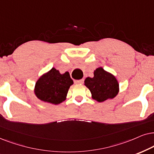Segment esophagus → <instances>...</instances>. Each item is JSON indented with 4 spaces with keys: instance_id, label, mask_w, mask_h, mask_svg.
I'll return each mask as SVG.
<instances>
[{
    "instance_id": "1",
    "label": "esophagus",
    "mask_w": 154,
    "mask_h": 154,
    "mask_svg": "<svg viewBox=\"0 0 154 154\" xmlns=\"http://www.w3.org/2000/svg\"><path fill=\"white\" fill-rule=\"evenodd\" d=\"M84 79H79V80H75V84H83Z\"/></svg>"
}]
</instances>
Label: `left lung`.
Masks as SVG:
<instances>
[{
  "label": "left lung",
  "instance_id": "8db88e82",
  "mask_svg": "<svg viewBox=\"0 0 154 154\" xmlns=\"http://www.w3.org/2000/svg\"><path fill=\"white\" fill-rule=\"evenodd\" d=\"M85 85L91 91L92 98L98 102L113 98L119 92V84L116 77L102 67L94 70V77L85 79Z\"/></svg>",
  "mask_w": 154,
  "mask_h": 154
}]
</instances>
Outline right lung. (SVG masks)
I'll return each mask as SVG.
<instances>
[{
	"label": "right lung",
	"mask_w": 154,
	"mask_h": 154,
	"mask_svg": "<svg viewBox=\"0 0 154 154\" xmlns=\"http://www.w3.org/2000/svg\"><path fill=\"white\" fill-rule=\"evenodd\" d=\"M72 85L68 72L60 74L53 67L36 82L34 94L41 101L58 105L66 99L69 87Z\"/></svg>",
	"instance_id": "1"
}]
</instances>
